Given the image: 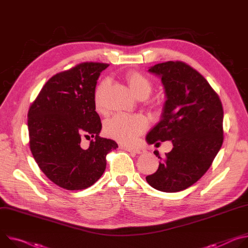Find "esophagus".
<instances>
[{
	"mask_svg": "<svg viewBox=\"0 0 248 248\" xmlns=\"http://www.w3.org/2000/svg\"><path fill=\"white\" fill-rule=\"evenodd\" d=\"M124 149L126 151H128V152L135 153V154H139V155H142V154L146 153V150L143 149V148H124Z\"/></svg>",
	"mask_w": 248,
	"mask_h": 248,
	"instance_id": "1",
	"label": "esophagus"
}]
</instances>
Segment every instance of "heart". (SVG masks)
<instances>
[{
	"label": "heart",
	"mask_w": 248,
	"mask_h": 248,
	"mask_svg": "<svg viewBox=\"0 0 248 248\" xmlns=\"http://www.w3.org/2000/svg\"><path fill=\"white\" fill-rule=\"evenodd\" d=\"M126 79L130 90L137 98L146 99L149 97L153 91V84L146 76L139 72L132 71L126 75ZM107 84V80H102L95 91L94 99L98 109L101 108V96ZM147 127L148 120L143 115L116 114L104 123V133L109 138L121 144L131 145Z\"/></svg>",
	"instance_id": "1"
}]
</instances>
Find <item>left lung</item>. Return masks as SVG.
<instances>
[{
  "instance_id": "8db88e82",
  "label": "left lung",
  "mask_w": 248,
  "mask_h": 248,
  "mask_svg": "<svg viewBox=\"0 0 248 248\" xmlns=\"http://www.w3.org/2000/svg\"><path fill=\"white\" fill-rule=\"evenodd\" d=\"M160 78L166 94L159 121L147 134L148 144L171 141L159 155L157 170L146 177L155 189L173 193L197 182L223 145L224 110L206 78L182 62L169 61L148 70Z\"/></svg>"
}]
</instances>
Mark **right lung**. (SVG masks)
Listing matches in <instances>:
<instances>
[{
    "label": "right lung",
    "instance_id": "obj_1",
    "mask_svg": "<svg viewBox=\"0 0 248 248\" xmlns=\"http://www.w3.org/2000/svg\"><path fill=\"white\" fill-rule=\"evenodd\" d=\"M107 64L82 63L53 76L29 111L30 147L42 172L67 190L94 184L106 168V155L118 148L99 137L101 122L95 111V87ZM92 136L88 149L81 136Z\"/></svg>",
    "mask_w": 248,
    "mask_h": 248
}]
</instances>
